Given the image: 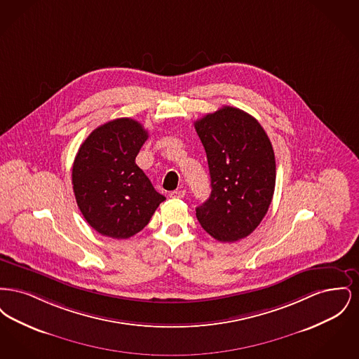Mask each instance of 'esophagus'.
I'll list each match as a JSON object with an SVG mask.
<instances>
[{
  "mask_svg": "<svg viewBox=\"0 0 359 359\" xmlns=\"http://www.w3.org/2000/svg\"><path fill=\"white\" fill-rule=\"evenodd\" d=\"M170 196L173 199H183L186 196V191L184 189H176V191H172L170 194Z\"/></svg>",
  "mask_w": 359,
  "mask_h": 359,
  "instance_id": "obj_1",
  "label": "esophagus"
}]
</instances>
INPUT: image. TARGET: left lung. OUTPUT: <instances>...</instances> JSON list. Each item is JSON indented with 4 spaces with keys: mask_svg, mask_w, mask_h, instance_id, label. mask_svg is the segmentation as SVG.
Wrapping results in <instances>:
<instances>
[{
    "mask_svg": "<svg viewBox=\"0 0 359 359\" xmlns=\"http://www.w3.org/2000/svg\"><path fill=\"white\" fill-rule=\"evenodd\" d=\"M211 177V194L196 207L205 231L221 242L245 238L264 219L273 198L276 160L259 122L223 106L195 122Z\"/></svg>",
    "mask_w": 359,
    "mask_h": 359,
    "instance_id": "1",
    "label": "left lung"
}]
</instances>
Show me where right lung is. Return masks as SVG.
Returning <instances> with one entry per match:
<instances>
[{
    "instance_id": "1",
    "label": "right lung",
    "mask_w": 359,
    "mask_h": 359,
    "mask_svg": "<svg viewBox=\"0 0 359 359\" xmlns=\"http://www.w3.org/2000/svg\"><path fill=\"white\" fill-rule=\"evenodd\" d=\"M147 138L148 132L140 122L117 118L94 129L75 156L76 203L87 223L104 237L135 236L165 201L136 164Z\"/></svg>"
}]
</instances>
